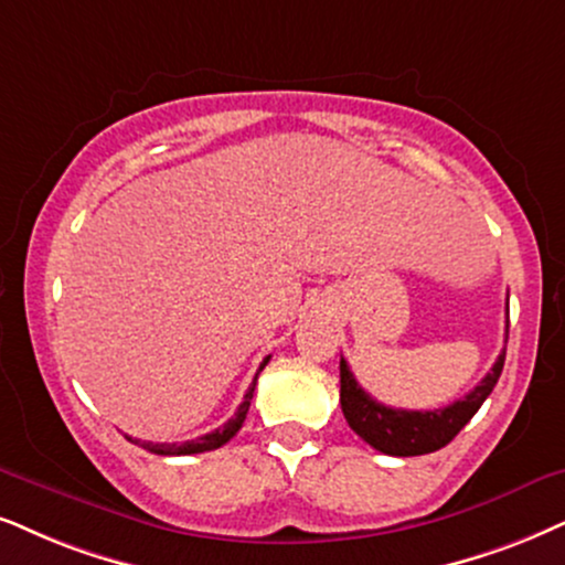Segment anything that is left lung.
I'll list each match as a JSON object with an SVG mask.
<instances>
[{"label": "left lung", "mask_w": 565, "mask_h": 565, "mask_svg": "<svg viewBox=\"0 0 565 565\" xmlns=\"http://www.w3.org/2000/svg\"><path fill=\"white\" fill-rule=\"evenodd\" d=\"M505 349L495 360V365L482 377L475 391L459 402L443 406V409H394L375 402L373 396L356 383V377L349 370L347 360L341 356V412L347 423L362 440L370 443L375 451L388 456H423L433 454L438 448L448 446L463 425L475 417L477 409L484 404V398L492 394L498 377L503 373Z\"/></svg>", "instance_id": "1"}]
</instances>
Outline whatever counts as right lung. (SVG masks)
<instances>
[{"label":"right lung","instance_id":"right-lung-1","mask_svg":"<svg viewBox=\"0 0 565 565\" xmlns=\"http://www.w3.org/2000/svg\"><path fill=\"white\" fill-rule=\"evenodd\" d=\"M268 360H270V356H266V360L260 362L258 373H255L253 383H249V388H247V394H245V402L239 404V409L234 412V417L226 425L216 427V430H213V433L200 435V438H195V440H184V443H151V440H138V438H130V440L138 443V446L146 448V451L159 454V456H188V454H205V451H213V448H221V446H224V443H230L234 435L239 433L242 423H245L249 402H253V394H255V383H258L260 370L268 365Z\"/></svg>","mask_w":565,"mask_h":565}]
</instances>
